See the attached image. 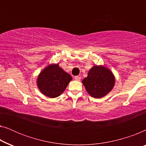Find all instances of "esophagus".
<instances>
[{
    "mask_svg": "<svg viewBox=\"0 0 146 146\" xmlns=\"http://www.w3.org/2000/svg\"><path fill=\"white\" fill-rule=\"evenodd\" d=\"M74 79L77 81H80V79H81V77H80L79 76H77L74 77Z\"/></svg>",
    "mask_w": 146,
    "mask_h": 146,
    "instance_id": "obj_1",
    "label": "esophagus"
}]
</instances>
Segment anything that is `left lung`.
I'll return each instance as SVG.
<instances>
[{"instance_id":"obj_1","label":"left lung","mask_w":146,"mask_h":146,"mask_svg":"<svg viewBox=\"0 0 146 146\" xmlns=\"http://www.w3.org/2000/svg\"><path fill=\"white\" fill-rule=\"evenodd\" d=\"M114 75L108 68L103 65H95L88 73V76L82 81L86 90L94 98H101L110 92L115 85Z\"/></svg>"}]
</instances>
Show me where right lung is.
I'll list each match as a JSON object with an SVG mask.
<instances>
[{
  "mask_svg": "<svg viewBox=\"0 0 146 146\" xmlns=\"http://www.w3.org/2000/svg\"><path fill=\"white\" fill-rule=\"evenodd\" d=\"M72 80V77L58 64H50L38 76L36 84L42 94L54 98L64 92Z\"/></svg>",
  "mask_w": 146,
  "mask_h": 146,
  "instance_id": "right-lung-1",
  "label": "right lung"
}]
</instances>
